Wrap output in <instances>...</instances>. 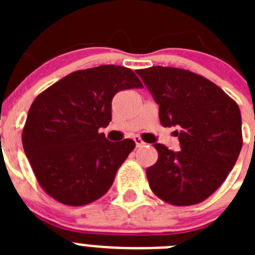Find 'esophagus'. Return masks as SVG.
Returning <instances> with one entry per match:
<instances>
[{"label": "esophagus", "mask_w": 255, "mask_h": 255, "mask_svg": "<svg viewBox=\"0 0 255 255\" xmlns=\"http://www.w3.org/2000/svg\"><path fill=\"white\" fill-rule=\"evenodd\" d=\"M134 141H135V145H136V148L143 147L144 144H145L143 140H141V138H139V136H134Z\"/></svg>", "instance_id": "obj_1"}]
</instances>
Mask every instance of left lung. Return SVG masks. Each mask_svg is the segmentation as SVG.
Returning a JSON list of instances; mask_svg holds the SVG:
<instances>
[{
    "label": "left lung",
    "mask_w": 255,
    "mask_h": 255,
    "mask_svg": "<svg viewBox=\"0 0 255 255\" xmlns=\"http://www.w3.org/2000/svg\"><path fill=\"white\" fill-rule=\"evenodd\" d=\"M155 103L162 126H177L179 152L154 144L158 159L147 168L149 186L172 206H193L222 185L243 145L239 106L204 76L177 67L136 70Z\"/></svg>",
    "instance_id": "left-lung-1"
}]
</instances>
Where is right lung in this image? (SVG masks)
<instances>
[{
    "instance_id": "add662e5",
    "label": "right lung",
    "mask_w": 255,
    "mask_h": 255,
    "mask_svg": "<svg viewBox=\"0 0 255 255\" xmlns=\"http://www.w3.org/2000/svg\"><path fill=\"white\" fill-rule=\"evenodd\" d=\"M131 88H143L132 70L102 65L69 74L33 101L22 147L49 197L79 207L100 199L111 188L135 143H112L98 130L111 121L115 94Z\"/></svg>"
}]
</instances>
